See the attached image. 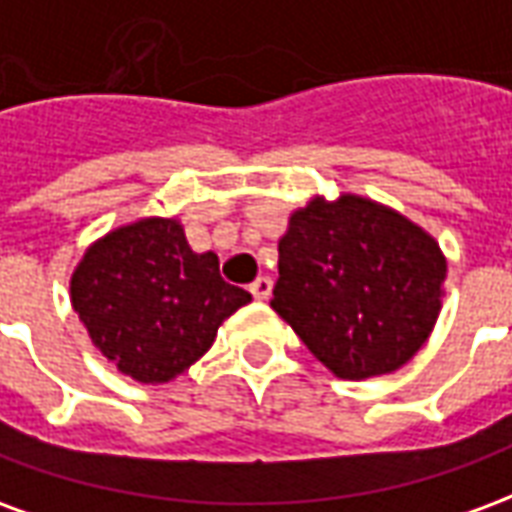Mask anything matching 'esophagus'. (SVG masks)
Here are the masks:
<instances>
[{
	"label": "esophagus",
	"mask_w": 512,
	"mask_h": 512,
	"mask_svg": "<svg viewBox=\"0 0 512 512\" xmlns=\"http://www.w3.org/2000/svg\"><path fill=\"white\" fill-rule=\"evenodd\" d=\"M249 290H252V296H255L257 301H266L268 296H271V279L268 277H257L252 285H249Z\"/></svg>",
	"instance_id": "obj_1"
}]
</instances>
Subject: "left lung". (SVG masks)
I'll use <instances>...</instances> for the list:
<instances>
[{
  "instance_id": "left-lung-1",
  "label": "left lung",
  "mask_w": 512,
  "mask_h": 512,
  "mask_svg": "<svg viewBox=\"0 0 512 512\" xmlns=\"http://www.w3.org/2000/svg\"><path fill=\"white\" fill-rule=\"evenodd\" d=\"M447 263L406 216L365 197H321L290 216L271 307L340 378L392 373L433 332Z\"/></svg>"
}]
</instances>
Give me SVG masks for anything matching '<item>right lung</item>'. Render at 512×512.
Returning <instances> with one entry per match:
<instances>
[{"label": "right lung", "mask_w": 512, "mask_h": 512, "mask_svg": "<svg viewBox=\"0 0 512 512\" xmlns=\"http://www.w3.org/2000/svg\"><path fill=\"white\" fill-rule=\"evenodd\" d=\"M73 310L95 348L142 384L186 373L216 329L252 301L197 255L175 219H142L95 241L71 279Z\"/></svg>", "instance_id": "1"}]
</instances>
